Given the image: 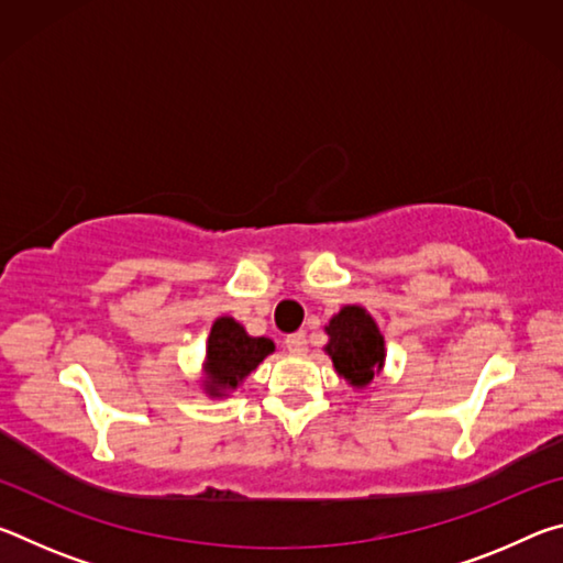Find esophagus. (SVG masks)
<instances>
[{"label": "esophagus", "instance_id": "obj_1", "mask_svg": "<svg viewBox=\"0 0 563 563\" xmlns=\"http://www.w3.org/2000/svg\"><path fill=\"white\" fill-rule=\"evenodd\" d=\"M285 347L292 355H302L305 350H308V338H305V332H292V335L285 338Z\"/></svg>", "mask_w": 563, "mask_h": 563}]
</instances>
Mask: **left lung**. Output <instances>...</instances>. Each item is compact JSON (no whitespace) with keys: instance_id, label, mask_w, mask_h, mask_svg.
<instances>
[{"instance_id":"obj_1","label":"left lung","mask_w":563,"mask_h":563,"mask_svg":"<svg viewBox=\"0 0 563 563\" xmlns=\"http://www.w3.org/2000/svg\"><path fill=\"white\" fill-rule=\"evenodd\" d=\"M325 332L328 345L322 350L350 387H367L375 375L383 373L387 357L385 338L362 305H342L340 312L330 318Z\"/></svg>"}]
</instances>
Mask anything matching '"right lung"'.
I'll return each mask as SVG.
<instances>
[{"label": "right lung", "mask_w": 563, "mask_h": 563, "mask_svg": "<svg viewBox=\"0 0 563 563\" xmlns=\"http://www.w3.org/2000/svg\"><path fill=\"white\" fill-rule=\"evenodd\" d=\"M273 352V340L251 338L241 322L221 316L211 325V335L206 340L201 389L213 399L231 397V393L243 385V379Z\"/></svg>", "instance_id": "1"}]
</instances>
